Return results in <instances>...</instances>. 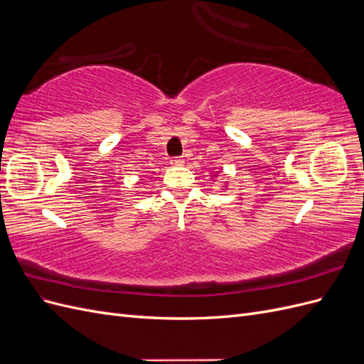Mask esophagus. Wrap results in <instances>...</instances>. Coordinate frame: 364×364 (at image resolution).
<instances>
[{"instance_id": "esophagus-1", "label": "esophagus", "mask_w": 364, "mask_h": 364, "mask_svg": "<svg viewBox=\"0 0 364 364\" xmlns=\"http://www.w3.org/2000/svg\"><path fill=\"white\" fill-rule=\"evenodd\" d=\"M171 164L176 165V167H181V165H183V159L179 158V156H176V158L171 159Z\"/></svg>"}]
</instances>
